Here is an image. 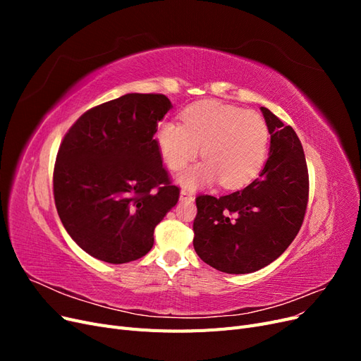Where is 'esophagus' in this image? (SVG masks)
Masks as SVG:
<instances>
[{
    "label": "esophagus",
    "mask_w": 361,
    "mask_h": 361,
    "mask_svg": "<svg viewBox=\"0 0 361 361\" xmlns=\"http://www.w3.org/2000/svg\"><path fill=\"white\" fill-rule=\"evenodd\" d=\"M194 199V194L190 190H180V200H192Z\"/></svg>",
    "instance_id": "esophagus-1"
}]
</instances>
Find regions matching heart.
Here are the masks:
<instances>
[{
    "label": "heart",
    "instance_id": "obj_1",
    "mask_svg": "<svg viewBox=\"0 0 361 361\" xmlns=\"http://www.w3.org/2000/svg\"><path fill=\"white\" fill-rule=\"evenodd\" d=\"M182 125L164 122L155 143L166 166L178 171L199 154L202 162L182 171L178 183L194 190L220 180L224 188H243L255 180L267 161L269 133L265 120L220 102H199L185 108Z\"/></svg>",
    "mask_w": 361,
    "mask_h": 361
}]
</instances>
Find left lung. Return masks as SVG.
Instances as JSON below:
<instances>
[{"label":"left lung","instance_id":"left-lung-1","mask_svg":"<svg viewBox=\"0 0 361 361\" xmlns=\"http://www.w3.org/2000/svg\"><path fill=\"white\" fill-rule=\"evenodd\" d=\"M269 158L259 178L223 197L199 195L192 224L194 250L204 264L248 274L269 265L300 232L309 200V173L295 130L260 106Z\"/></svg>","mask_w":361,"mask_h":361}]
</instances>
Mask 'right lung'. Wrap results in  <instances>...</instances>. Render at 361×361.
Segmentation results:
<instances>
[{
	"instance_id": "add662e5",
	"label": "right lung",
	"mask_w": 361,
	"mask_h": 361,
	"mask_svg": "<svg viewBox=\"0 0 361 361\" xmlns=\"http://www.w3.org/2000/svg\"><path fill=\"white\" fill-rule=\"evenodd\" d=\"M171 102L128 93L84 113L64 135L54 169L60 220L85 253L126 264L154 247V231L179 200L154 135Z\"/></svg>"
}]
</instances>
